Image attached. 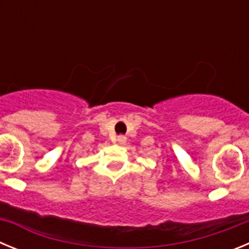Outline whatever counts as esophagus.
Returning a JSON list of instances; mask_svg holds the SVG:
<instances>
[{"mask_svg":"<svg viewBox=\"0 0 249 249\" xmlns=\"http://www.w3.org/2000/svg\"><path fill=\"white\" fill-rule=\"evenodd\" d=\"M116 141H117V143L122 144L126 142V137H124V136H118V137L116 138Z\"/></svg>","mask_w":249,"mask_h":249,"instance_id":"esophagus-1","label":"esophagus"}]
</instances>
